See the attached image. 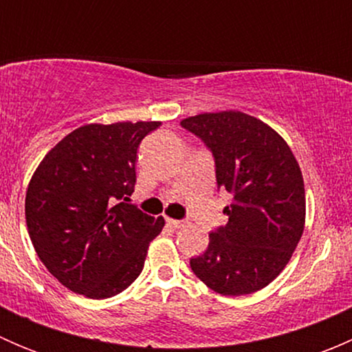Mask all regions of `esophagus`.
I'll return each instance as SVG.
<instances>
[{"label":"esophagus","instance_id":"1","mask_svg":"<svg viewBox=\"0 0 352 352\" xmlns=\"http://www.w3.org/2000/svg\"><path fill=\"white\" fill-rule=\"evenodd\" d=\"M166 225L172 226V228H184V226L189 225V221H186V219H172V218H166Z\"/></svg>","mask_w":352,"mask_h":352}]
</instances>
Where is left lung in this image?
Masks as SVG:
<instances>
[{"instance_id":"1","label":"left lung","mask_w":352,"mask_h":352,"mask_svg":"<svg viewBox=\"0 0 352 352\" xmlns=\"http://www.w3.org/2000/svg\"><path fill=\"white\" fill-rule=\"evenodd\" d=\"M216 160V184L233 196L228 223L209 233L206 252L190 258L194 274L225 296H240L274 281L305 230L301 168L285 138L240 110L187 117Z\"/></svg>"}]
</instances>
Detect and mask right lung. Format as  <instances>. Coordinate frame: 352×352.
Masks as SVG:
<instances>
[{
    "mask_svg": "<svg viewBox=\"0 0 352 352\" xmlns=\"http://www.w3.org/2000/svg\"><path fill=\"white\" fill-rule=\"evenodd\" d=\"M160 120L85 124L35 168L25 196L28 235L47 271L94 300L119 294L143 271L165 219L127 204L141 140Z\"/></svg>",
    "mask_w": 352,
    "mask_h": 352,
    "instance_id": "1",
    "label": "right lung"
}]
</instances>
